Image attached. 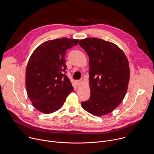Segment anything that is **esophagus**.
Masks as SVG:
<instances>
[{
  "label": "esophagus",
  "mask_w": 154,
  "mask_h": 154,
  "mask_svg": "<svg viewBox=\"0 0 154 154\" xmlns=\"http://www.w3.org/2000/svg\"><path fill=\"white\" fill-rule=\"evenodd\" d=\"M82 80H78L76 81V83H77V85L79 86V85H80V83H82Z\"/></svg>",
  "instance_id": "obj_1"
}]
</instances>
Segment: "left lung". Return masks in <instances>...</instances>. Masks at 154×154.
I'll list each match as a JSON object with an SVG mask.
<instances>
[{
  "label": "left lung",
  "instance_id": "left-lung-1",
  "mask_svg": "<svg viewBox=\"0 0 154 154\" xmlns=\"http://www.w3.org/2000/svg\"><path fill=\"white\" fill-rule=\"evenodd\" d=\"M89 57L91 96L83 108L96 116L112 112L124 99L130 79L128 60L117 45L99 38L80 40Z\"/></svg>",
  "mask_w": 154,
  "mask_h": 154
}]
</instances>
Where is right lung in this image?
Listing matches in <instances>:
<instances>
[{"instance_id": "right-lung-1", "label": "right lung", "mask_w": 154, "mask_h": 154, "mask_svg": "<svg viewBox=\"0 0 154 154\" xmlns=\"http://www.w3.org/2000/svg\"><path fill=\"white\" fill-rule=\"evenodd\" d=\"M79 39L62 38L42 43L33 52L26 71L27 93L33 106L45 114L61 108L74 91L65 73V55Z\"/></svg>"}]
</instances>
